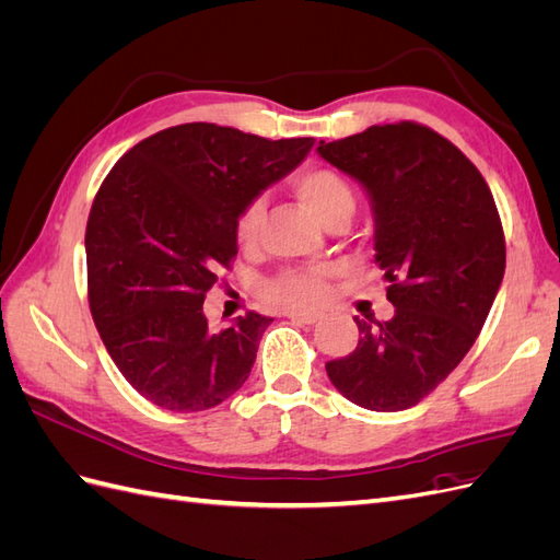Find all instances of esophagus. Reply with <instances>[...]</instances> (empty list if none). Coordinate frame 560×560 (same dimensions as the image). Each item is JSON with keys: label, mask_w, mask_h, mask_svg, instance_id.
Here are the masks:
<instances>
[{"label": "esophagus", "mask_w": 560, "mask_h": 560, "mask_svg": "<svg viewBox=\"0 0 560 560\" xmlns=\"http://www.w3.org/2000/svg\"><path fill=\"white\" fill-rule=\"evenodd\" d=\"M284 315L292 322H299V325H315V322L322 317L319 313H299V311H287Z\"/></svg>", "instance_id": "34e87169"}]
</instances>
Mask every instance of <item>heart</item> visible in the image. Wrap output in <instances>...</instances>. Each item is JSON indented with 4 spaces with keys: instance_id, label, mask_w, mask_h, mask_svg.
<instances>
[{
    "instance_id": "b5f03b06",
    "label": "heart",
    "mask_w": 560,
    "mask_h": 560,
    "mask_svg": "<svg viewBox=\"0 0 560 560\" xmlns=\"http://www.w3.org/2000/svg\"><path fill=\"white\" fill-rule=\"evenodd\" d=\"M294 196L306 206L327 229H341L358 210V194H354L348 177L331 167H311L292 177ZM264 219L261 200H249L235 217V238L243 247L257 245ZM334 268L315 266H287L264 284V296L276 306L290 311H308L325 303L329 294V280Z\"/></svg>"
}]
</instances>
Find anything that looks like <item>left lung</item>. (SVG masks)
Returning <instances> with one entry per match:
<instances>
[{"label":"left lung","mask_w":560,"mask_h":560,"mask_svg":"<svg viewBox=\"0 0 560 560\" xmlns=\"http://www.w3.org/2000/svg\"><path fill=\"white\" fill-rule=\"evenodd\" d=\"M319 156L360 179L376 210V261L393 319L354 317L360 341L327 362L334 387L369 411L425 399L477 341L504 276V231L483 175L416 121L319 142Z\"/></svg>","instance_id":"8db88e82"}]
</instances>
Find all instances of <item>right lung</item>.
Instances as JSON below:
<instances>
[{"instance_id": "right-lung-1", "label": "right lung", "mask_w": 560, "mask_h": 560, "mask_svg": "<svg viewBox=\"0 0 560 560\" xmlns=\"http://www.w3.org/2000/svg\"><path fill=\"white\" fill-rule=\"evenodd\" d=\"M313 142L182 124L128 149L100 184L86 224L89 306L109 358L151 404L206 411L247 381L273 317L247 311L212 331L202 301L238 254L235 217Z\"/></svg>"}]
</instances>
